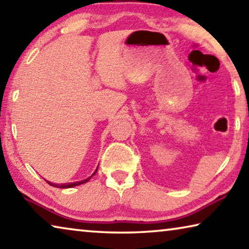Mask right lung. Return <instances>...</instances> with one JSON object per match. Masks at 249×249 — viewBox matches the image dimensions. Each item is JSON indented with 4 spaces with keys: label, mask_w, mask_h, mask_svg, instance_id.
<instances>
[{
    "label": "right lung",
    "mask_w": 249,
    "mask_h": 249,
    "mask_svg": "<svg viewBox=\"0 0 249 249\" xmlns=\"http://www.w3.org/2000/svg\"><path fill=\"white\" fill-rule=\"evenodd\" d=\"M97 171H98V168H97V170L95 171V172H93V174L91 175L90 178H86V180H83V181H78V182H72V183H66V184H54V183H52V182H48V181H47V183H48V184H50V185H52V186L59 187V189H69V187H72V186H76V185H80V184H84V183L88 182V181L90 180V178L93 177V175L96 174Z\"/></svg>",
    "instance_id": "obj_1"
}]
</instances>
